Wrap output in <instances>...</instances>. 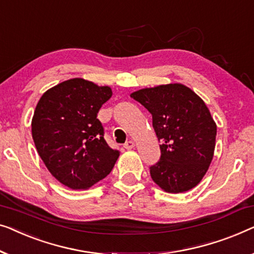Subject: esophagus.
<instances>
[{
	"label": "esophagus",
	"mask_w": 254,
	"mask_h": 254,
	"mask_svg": "<svg viewBox=\"0 0 254 254\" xmlns=\"http://www.w3.org/2000/svg\"><path fill=\"white\" fill-rule=\"evenodd\" d=\"M133 147H134V141H132V140H128L126 142V144H124V148L126 149H132Z\"/></svg>",
	"instance_id": "obj_1"
}]
</instances>
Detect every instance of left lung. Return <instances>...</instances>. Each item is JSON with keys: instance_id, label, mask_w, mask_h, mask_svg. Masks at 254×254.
<instances>
[{"instance_id": "8db88e82", "label": "left lung", "mask_w": 254, "mask_h": 254, "mask_svg": "<svg viewBox=\"0 0 254 254\" xmlns=\"http://www.w3.org/2000/svg\"><path fill=\"white\" fill-rule=\"evenodd\" d=\"M153 117L160 161L149 168L163 191L181 193L200 183L213 160L216 123L199 95L183 84L142 88L131 93Z\"/></svg>"}]
</instances>
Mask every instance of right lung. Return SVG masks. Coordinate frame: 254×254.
<instances>
[{
	"mask_svg": "<svg viewBox=\"0 0 254 254\" xmlns=\"http://www.w3.org/2000/svg\"><path fill=\"white\" fill-rule=\"evenodd\" d=\"M112 95L109 86L72 78L46 91L35 107L32 137L39 155L49 173L72 190L103 180L119 159L96 119Z\"/></svg>",
	"mask_w": 254,
	"mask_h": 254,
	"instance_id": "add662e5",
	"label": "right lung"
}]
</instances>
